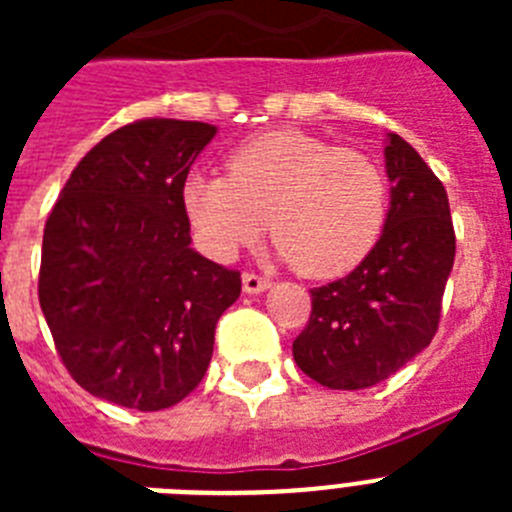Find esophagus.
Segmentation results:
<instances>
[{
  "label": "esophagus",
  "mask_w": 512,
  "mask_h": 512,
  "mask_svg": "<svg viewBox=\"0 0 512 512\" xmlns=\"http://www.w3.org/2000/svg\"><path fill=\"white\" fill-rule=\"evenodd\" d=\"M269 287V279L259 277V274H243V292H246V295H261V292H266Z\"/></svg>",
  "instance_id": "esophagus-1"
}]
</instances>
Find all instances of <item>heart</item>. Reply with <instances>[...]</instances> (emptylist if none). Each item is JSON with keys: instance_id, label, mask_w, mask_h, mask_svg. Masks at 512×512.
<instances>
[{"instance_id": "obj_1", "label": "heart", "mask_w": 512, "mask_h": 512, "mask_svg": "<svg viewBox=\"0 0 512 512\" xmlns=\"http://www.w3.org/2000/svg\"><path fill=\"white\" fill-rule=\"evenodd\" d=\"M182 205L197 241L217 259L235 256L271 225L279 259L330 279L374 251L390 192L366 153L302 130H271L230 153L228 176L189 174Z\"/></svg>"}]
</instances>
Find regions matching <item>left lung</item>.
Wrapping results in <instances>:
<instances>
[{
	"mask_svg": "<svg viewBox=\"0 0 512 512\" xmlns=\"http://www.w3.org/2000/svg\"><path fill=\"white\" fill-rule=\"evenodd\" d=\"M390 210L374 251L348 277L312 289L292 343L297 366L330 390L384 382L436 336L456 238L449 197L408 140L384 138Z\"/></svg>",
	"mask_w": 512,
	"mask_h": 512,
	"instance_id": "1",
	"label": "left lung"
}]
</instances>
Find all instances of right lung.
Wrapping results in <instances>:
<instances>
[{
	"label": "right lung",
	"mask_w": 512,
	"mask_h": 512,
	"mask_svg": "<svg viewBox=\"0 0 512 512\" xmlns=\"http://www.w3.org/2000/svg\"><path fill=\"white\" fill-rule=\"evenodd\" d=\"M217 128L140 120L102 138L43 233L40 307L58 356L94 397L164 410L202 382L241 274L192 248L182 187Z\"/></svg>",
	"instance_id": "1"
}]
</instances>
